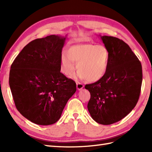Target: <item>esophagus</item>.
<instances>
[{"label": "esophagus", "instance_id": "esophagus-1", "mask_svg": "<svg viewBox=\"0 0 152 152\" xmlns=\"http://www.w3.org/2000/svg\"><path fill=\"white\" fill-rule=\"evenodd\" d=\"M76 86H77V89H78V90L82 89L83 88V87H84V86H83V83H80V82L76 83Z\"/></svg>", "mask_w": 152, "mask_h": 152}]
</instances>
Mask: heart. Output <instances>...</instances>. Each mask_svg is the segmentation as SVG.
Instances as JSON below:
<instances>
[{
  "mask_svg": "<svg viewBox=\"0 0 152 152\" xmlns=\"http://www.w3.org/2000/svg\"><path fill=\"white\" fill-rule=\"evenodd\" d=\"M110 53L103 45L80 44L71 46L68 52L63 51L60 57L61 71L72 76L76 68L77 76L89 82H96L104 77L108 70Z\"/></svg>",
  "mask_w": 152,
  "mask_h": 152,
  "instance_id": "b5f03b06",
  "label": "heart"
}]
</instances>
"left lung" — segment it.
I'll return each instance as SVG.
<instances>
[{
	"label": "left lung",
	"instance_id": "1",
	"mask_svg": "<svg viewBox=\"0 0 152 152\" xmlns=\"http://www.w3.org/2000/svg\"><path fill=\"white\" fill-rule=\"evenodd\" d=\"M110 53L106 75L85 86L91 98L88 104L90 115L98 124L110 125L120 121L132 111L139 99L142 70L131 48L118 38L101 37Z\"/></svg>",
	"mask_w": 152,
	"mask_h": 152
}]
</instances>
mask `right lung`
Segmentation results:
<instances>
[{
	"instance_id": "1",
	"label": "right lung",
	"mask_w": 152,
	"mask_h": 152,
	"mask_svg": "<svg viewBox=\"0 0 152 152\" xmlns=\"http://www.w3.org/2000/svg\"><path fill=\"white\" fill-rule=\"evenodd\" d=\"M66 38L50 35L26 45L12 63L9 84L16 108L31 122L56 123L76 84L61 72L60 57Z\"/></svg>"
}]
</instances>
